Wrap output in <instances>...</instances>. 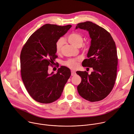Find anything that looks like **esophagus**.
I'll use <instances>...</instances> for the list:
<instances>
[{"instance_id": "34e87169", "label": "esophagus", "mask_w": 134, "mask_h": 134, "mask_svg": "<svg viewBox=\"0 0 134 134\" xmlns=\"http://www.w3.org/2000/svg\"><path fill=\"white\" fill-rule=\"evenodd\" d=\"M75 74H76V72H75V71L72 70V71H71V76H74Z\"/></svg>"}]
</instances>
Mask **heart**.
I'll use <instances>...</instances> for the list:
<instances>
[{"label":"heart","instance_id":"heart-1","mask_svg":"<svg viewBox=\"0 0 134 134\" xmlns=\"http://www.w3.org/2000/svg\"><path fill=\"white\" fill-rule=\"evenodd\" d=\"M68 42L72 45L76 47H81L83 44V37L81 34L78 32H72L67 37ZM65 40L63 38H60L58 40L55 44V50L57 53H59L62 51L63 46L64 44ZM64 65L70 69H74L77 68L79 62L75 59H69L64 63Z\"/></svg>","mask_w":134,"mask_h":134}]
</instances>
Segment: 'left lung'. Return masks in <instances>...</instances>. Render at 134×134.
I'll return each mask as SVG.
<instances>
[{"instance_id":"1","label":"left lung","mask_w":134,"mask_h":134,"mask_svg":"<svg viewBox=\"0 0 134 134\" xmlns=\"http://www.w3.org/2000/svg\"><path fill=\"white\" fill-rule=\"evenodd\" d=\"M89 32L91 44L82 66L92 67L91 74L77 71L82 80L77 86L79 94L91 102L103 100L112 91L115 84L118 66L115 43L111 34L90 21L78 23L75 29Z\"/></svg>"}]
</instances>
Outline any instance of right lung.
<instances>
[{
	"mask_svg": "<svg viewBox=\"0 0 134 134\" xmlns=\"http://www.w3.org/2000/svg\"><path fill=\"white\" fill-rule=\"evenodd\" d=\"M46 24L34 32L23 46L20 54L21 77L32 98L48 104L59 99L70 76V69L61 66L57 74L48 72V66L56 58L55 44L71 28Z\"/></svg>",
	"mask_w": 134,
	"mask_h": 134,
	"instance_id": "obj_1",
	"label": "right lung"
}]
</instances>
